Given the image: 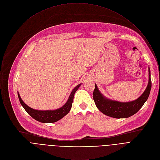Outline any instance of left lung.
I'll return each mask as SVG.
<instances>
[{
  "label": "left lung",
  "instance_id": "obj_1",
  "mask_svg": "<svg viewBox=\"0 0 160 160\" xmlns=\"http://www.w3.org/2000/svg\"><path fill=\"white\" fill-rule=\"evenodd\" d=\"M151 88V73L149 68V82L146 89L138 99L129 102H120L105 98L99 91L96 85L93 92L94 102L104 115L115 118H128L138 112L147 101Z\"/></svg>",
  "mask_w": 160,
  "mask_h": 160
}]
</instances>
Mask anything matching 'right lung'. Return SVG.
<instances>
[{
  "mask_svg": "<svg viewBox=\"0 0 160 160\" xmlns=\"http://www.w3.org/2000/svg\"><path fill=\"white\" fill-rule=\"evenodd\" d=\"M80 85L81 84H79L75 88H74L69 97V99H68L66 103L62 107L53 111H39L33 109L28 106L22 101L18 92V95L21 104L33 118L42 123H54L63 118L66 115H67V114L69 112L72 106L75 93L76 92V91L78 90Z\"/></svg>",
  "mask_w": 160,
  "mask_h": 160,
  "instance_id": "obj_1",
  "label": "right lung"
}]
</instances>
